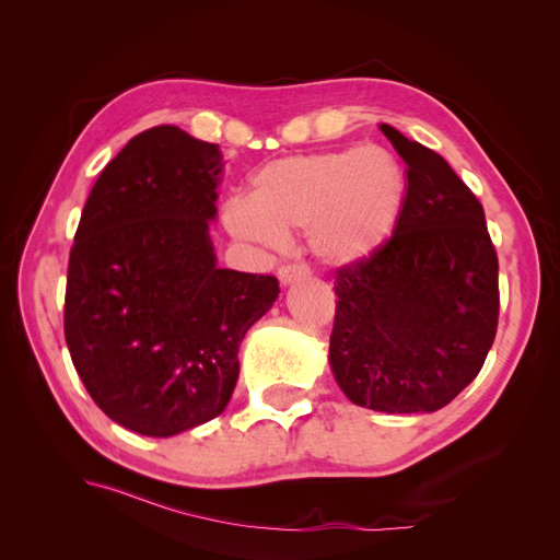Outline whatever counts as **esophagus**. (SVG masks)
I'll return each mask as SVG.
<instances>
[{"label": "esophagus", "mask_w": 560, "mask_h": 560, "mask_svg": "<svg viewBox=\"0 0 560 560\" xmlns=\"http://www.w3.org/2000/svg\"><path fill=\"white\" fill-rule=\"evenodd\" d=\"M308 276V266L301 264V261H294V264H287L278 270V278H280V284H292L301 278Z\"/></svg>", "instance_id": "esophagus-1"}]
</instances>
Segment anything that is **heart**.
I'll return each mask as SVG.
<instances>
[{"instance_id": "obj_1", "label": "heart", "mask_w": 560, "mask_h": 560, "mask_svg": "<svg viewBox=\"0 0 560 560\" xmlns=\"http://www.w3.org/2000/svg\"><path fill=\"white\" fill-rule=\"evenodd\" d=\"M404 206V173L381 147L317 151L264 165L252 200H233L224 219L235 238L280 247L306 229L311 252L331 266L352 264L393 233Z\"/></svg>"}]
</instances>
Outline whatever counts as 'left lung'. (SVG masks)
<instances>
[{"mask_svg":"<svg viewBox=\"0 0 560 560\" xmlns=\"http://www.w3.org/2000/svg\"><path fill=\"white\" fill-rule=\"evenodd\" d=\"M406 163L395 233L336 270L329 362L350 401L430 413L477 378L495 341L498 254L479 198L436 151L381 126Z\"/></svg>","mask_w":560,"mask_h":560,"instance_id":"left-lung-1","label":"left lung"}]
</instances>
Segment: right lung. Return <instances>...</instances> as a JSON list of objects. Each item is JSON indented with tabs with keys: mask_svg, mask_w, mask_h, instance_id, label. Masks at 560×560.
Segmentation results:
<instances>
[{
	"mask_svg": "<svg viewBox=\"0 0 560 560\" xmlns=\"http://www.w3.org/2000/svg\"><path fill=\"white\" fill-rule=\"evenodd\" d=\"M222 151L177 126L118 151L83 206L67 266L65 341L79 378L114 422L173 436L226 409L247 329L278 278L219 268Z\"/></svg>",
	"mask_w": 560,
	"mask_h": 560,
	"instance_id": "obj_1",
	"label": "right lung"
}]
</instances>
